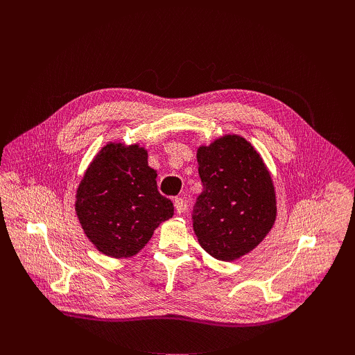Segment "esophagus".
Returning <instances> with one entry per match:
<instances>
[{
  "label": "esophagus",
  "instance_id": "34e87169",
  "mask_svg": "<svg viewBox=\"0 0 355 355\" xmlns=\"http://www.w3.org/2000/svg\"><path fill=\"white\" fill-rule=\"evenodd\" d=\"M174 207H175V212L178 215H181L185 211V204H184V200L181 198H175L174 199Z\"/></svg>",
  "mask_w": 355,
  "mask_h": 355
}]
</instances>
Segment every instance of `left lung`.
<instances>
[{
  "instance_id": "1",
  "label": "left lung",
  "mask_w": 355,
  "mask_h": 355,
  "mask_svg": "<svg viewBox=\"0 0 355 355\" xmlns=\"http://www.w3.org/2000/svg\"><path fill=\"white\" fill-rule=\"evenodd\" d=\"M204 185L193 212L200 247L220 261H234L254 250L277 219L271 173L250 141L223 135L196 150Z\"/></svg>"
}]
</instances>
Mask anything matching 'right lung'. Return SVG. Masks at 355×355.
Returning <instances> with one entry per match:
<instances>
[{"mask_svg": "<svg viewBox=\"0 0 355 355\" xmlns=\"http://www.w3.org/2000/svg\"><path fill=\"white\" fill-rule=\"evenodd\" d=\"M157 173L139 143L110 141L87 167L74 209L87 239L103 254L129 259L174 215L173 202L157 191Z\"/></svg>", "mask_w": 355, "mask_h": 355, "instance_id": "1", "label": "right lung"}]
</instances>
